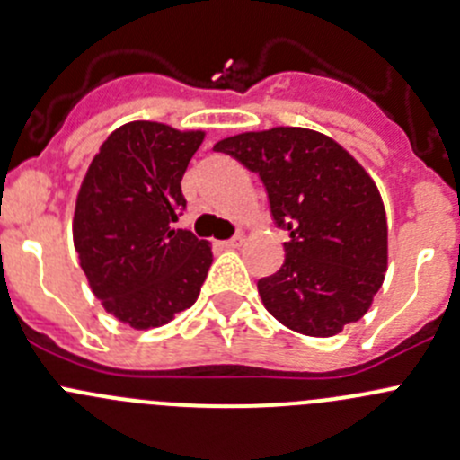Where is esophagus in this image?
I'll list each match as a JSON object with an SVG mask.
<instances>
[{
  "mask_svg": "<svg viewBox=\"0 0 460 460\" xmlns=\"http://www.w3.org/2000/svg\"><path fill=\"white\" fill-rule=\"evenodd\" d=\"M240 243H243V235H240V234H235L234 238H229V240H222V243H220V247H222V249H235V247H240Z\"/></svg>",
  "mask_w": 460,
  "mask_h": 460,
  "instance_id": "obj_1",
  "label": "esophagus"
}]
</instances>
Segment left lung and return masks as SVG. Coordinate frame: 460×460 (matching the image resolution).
Wrapping results in <instances>:
<instances>
[{
    "mask_svg": "<svg viewBox=\"0 0 460 460\" xmlns=\"http://www.w3.org/2000/svg\"><path fill=\"white\" fill-rule=\"evenodd\" d=\"M262 180L285 262L258 280L273 318L327 338L365 316L387 271V217L367 171L332 137L278 127L217 142Z\"/></svg>",
    "mask_w": 460,
    "mask_h": 460,
    "instance_id": "left-lung-1",
    "label": "left lung"
}]
</instances>
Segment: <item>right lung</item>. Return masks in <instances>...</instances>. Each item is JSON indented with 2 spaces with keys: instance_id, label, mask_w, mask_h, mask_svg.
I'll return each mask as SVG.
<instances>
[{
  "instance_id": "1",
  "label": "right lung",
  "mask_w": 460,
  "mask_h": 460,
  "mask_svg": "<svg viewBox=\"0 0 460 460\" xmlns=\"http://www.w3.org/2000/svg\"><path fill=\"white\" fill-rule=\"evenodd\" d=\"M204 133L131 122L100 146L82 182L73 240L106 312L136 329L166 324L191 307L211 247L173 229L187 208L182 175Z\"/></svg>"
}]
</instances>
